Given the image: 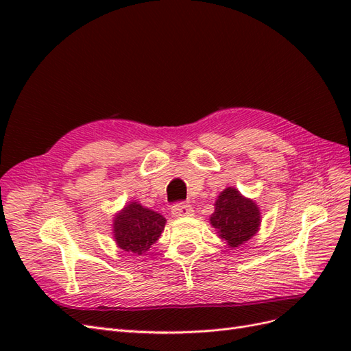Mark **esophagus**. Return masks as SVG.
<instances>
[{"mask_svg": "<svg viewBox=\"0 0 351 351\" xmlns=\"http://www.w3.org/2000/svg\"><path fill=\"white\" fill-rule=\"evenodd\" d=\"M173 215L176 218H186L193 215V208L184 204H177L173 206Z\"/></svg>", "mask_w": 351, "mask_h": 351, "instance_id": "1", "label": "esophagus"}]
</instances>
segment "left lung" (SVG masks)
Here are the masks:
<instances>
[{"label": "left lung", "instance_id": "obj_1", "mask_svg": "<svg viewBox=\"0 0 351 351\" xmlns=\"http://www.w3.org/2000/svg\"><path fill=\"white\" fill-rule=\"evenodd\" d=\"M209 217L210 226L228 247H239L250 240L261 227V210L256 202L243 196L236 187L222 190Z\"/></svg>", "mask_w": 351, "mask_h": 351}]
</instances>
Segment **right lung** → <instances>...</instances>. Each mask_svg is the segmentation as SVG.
<instances>
[{"label":"right lung","mask_w":351,"mask_h":351,"mask_svg":"<svg viewBox=\"0 0 351 351\" xmlns=\"http://www.w3.org/2000/svg\"><path fill=\"white\" fill-rule=\"evenodd\" d=\"M167 219L158 212L129 202L112 219V237L121 250L143 254L161 237Z\"/></svg>","instance_id":"1"}]
</instances>
